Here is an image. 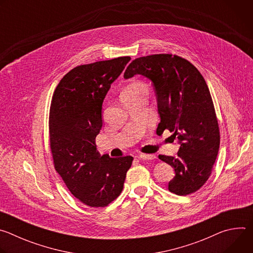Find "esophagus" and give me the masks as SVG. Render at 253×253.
<instances>
[{"label": "esophagus", "instance_id": "esophagus-1", "mask_svg": "<svg viewBox=\"0 0 253 253\" xmlns=\"http://www.w3.org/2000/svg\"><path fill=\"white\" fill-rule=\"evenodd\" d=\"M137 157L139 159H144V160H154V159H156V156L152 155V154H140Z\"/></svg>", "mask_w": 253, "mask_h": 253}]
</instances>
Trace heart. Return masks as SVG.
<instances>
[{"instance_id": "b5f03b06", "label": "heart", "mask_w": 253, "mask_h": 253, "mask_svg": "<svg viewBox=\"0 0 253 253\" xmlns=\"http://www.w3.org/2000/svg\"><path fill=\"white\" fill-rule=\"evenodd\" d=\"M141 93H147L146 92V88L144 87L142 84L134 83V84H131L130 86H128L125 89L123 95L133 96V95H138V94H141Z\"/></svg>"}]
</instances>
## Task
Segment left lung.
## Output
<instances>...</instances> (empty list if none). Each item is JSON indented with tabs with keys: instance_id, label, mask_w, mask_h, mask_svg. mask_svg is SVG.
<instances>
[{
	"instance_id": "left-lung-1",
	"label": "left lung",
	"mask_w": 253,
	"mask_h": 253,
	"mask_svg": "<svg viewBox=\"0 0 253 253\" xmlns=\"http://www.w3.org/2000/svg\"><path fill=\"white\" fill-rule=\"evenodd\" d=\"M135 75L153 84L160 116L157 131L174 132L180 144L177 157L159 155L175 171L169 191L180 196L197 191L211 174L220 144L217 118L203 76L189 61L171 54L133 60L124 78Z\"/></svg>"
}]
</instances>
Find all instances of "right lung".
Masks as SVG:
<instances>
[{
	"label": "right lung",
	"instance_id": "obj_1",
	"mask_svg": "<svg viewBox=\"0 0 253 253\" xmlns=\"http://www.w3.org/2000/svg\"><path fill=\"white\" fill-rule=\"evenodd\" d=\"M130 57L81 65L58 84L51 102L50 146L56 171L77 199L105 207L122 192L133 157L111 158L97 151L102 104Z\"/></svg>",
	"mask_w": 253,
	"mask_h": 253
}]
</instances>
